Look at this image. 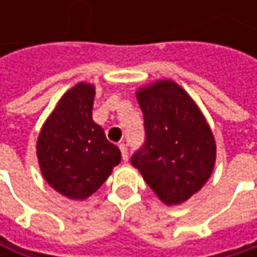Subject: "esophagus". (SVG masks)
Wrapping results in <instances>:
<instances>
[{
    "instance_id": "1",
    "label": "esophagus",
    "mask_w": 257,
    "mask_h": 257,
    "mask_svg": "<svg viewBox=\"0 0 257 257\" xmlns=\"http://www.w3.org/2000/svg\"><path fill=\"white\" fill-rule=\"evenodd\" d=\"M119 149H120V152H122V158H123V161H128V147H126V144L125 143H120L119 144Z\"/></svg>"
}]
</instances>
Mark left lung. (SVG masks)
Instances as JSON below:
<instances>
[{
  "label": "left lung",
  "instance_id": "left-lung-1",
  "mask_svg": "<svg viewBox=\"0 0 257 257\" xmlns=\"http://www.w3.org/2000/svg\"><path fill=\"white\" fill-rule=\"evenodd\" d=\"M146 140L131 164L167 205L187 201L210 179L216 141L204 114L173 80L137 90Z\"/></svg>",
  "mask_w": 257,
  "mask_h": 257
}]
</instances>
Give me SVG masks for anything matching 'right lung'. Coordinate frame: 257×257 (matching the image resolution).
<instances>
[{
    "instance_id": "right-lung-1",
    "label": "right lung",
    "mask_w": 257,
    "mask_h": 257,
    "mask_svg": "<svg viewBox=\"0 0 257 257\" xmlns=\"http://www.w3.org/2000/svg\"><path fill=\"white\" fill-rule=\"evenodd\" d=\"M93 98V84L77 83L59 99L37 140L43 177L70 199L89 198L122 159L92 119Z\"/></svg>"
}]
</instances>
